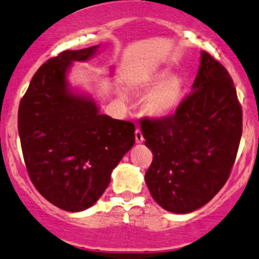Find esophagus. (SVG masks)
I'll list each match as a JSON object with an SVG mask.
<instances>
[{"label": "esophagus", "mask_w": 259, "mask_h": 259, "mask_svg": "<svg viewBox=\"0 0 259 259\" xmlns=\"http://www.w3.org/2000/svg\"><path fill=\"white\" fill-rule=\"evenodd\" d=\"M135 140H137V143L144 142V137H143V133L139 127H137V130H135Z\"/></svg>", "instance_id": "obj_1"}]
</instances>
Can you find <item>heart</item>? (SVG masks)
Wrapping results in <instances>:
<instances>
[{"mask_svg": "<svg viewBox=\"0 0 259 259\" xmlns=\"http://www.w3.org/2000/svg\"><path fill=\"white\" fill-rule=\"evenodd\" d=\"M164 77V73H157L149 79L148 84H154ZM183 84L178 76H168L162 79L145 99V109L154 116H167L172 114L182 101Z\"/></svg>", "mask_w": 259, "mask_h": 259, "instance_id": "b5f03b06", "label": "heart"}]
</instances>
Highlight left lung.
I'll return each instance as SVG.
<instances>
[{"label":"left lung","instance_id":"1","mask_svg":"<svg viewBox=\"0 0 259 259\" xmlns=\"http://www.w3.org/2000/svg\"><path fill=\"white\" fill-rule=\"evenodd\" d=\"M140 129L153 153L145 182L155 202L177 214L204 206L229 178L242 138V106L229 72L202 52L192 91L173 114L143 117Z\"/></svg>","mask_w":259,"mask_h":259}]
</instances>
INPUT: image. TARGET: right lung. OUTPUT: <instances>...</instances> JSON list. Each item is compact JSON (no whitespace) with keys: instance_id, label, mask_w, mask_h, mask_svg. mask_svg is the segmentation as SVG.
<instances>
[{"instance_id":"obj_1","label":"right lung","mask_w":259,"mask_h":259,"mask_svg":"<svg viewBox=\"0 0 259 259\" xmlns=\"http://www.w3.org/2000/svg\"><path fill=\"white\" fill-rule=\"evenodd\" d=\"M99 47L64 50L35 72L19 106V135L27 173L42 197L66 211L89 209L135 143L133 122L99 112L92 100L67 90L71 62Z\"/></svg>"}]
</instances>
